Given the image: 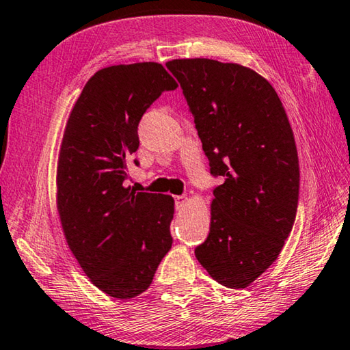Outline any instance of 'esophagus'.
Returning a JSON list of instances; mask_svg holds the SVG:
<instances>
[{
    "mask_svg": "<svg viewBox=\"0 0 350 350\" xmlns=\"http://www.w3.org/2000/svg\"><path fill=\"white\" fill-rule=\"evenodd\" d=\"M174 202H176V208L179 210V208H182L183 205H185L187 198L185 196H174Z\"/></svg>",
    "mask_w": 350,
    "mask_h": 350,
    "instance_id": "esophagus-1",
    "label": "esophagus"
}]
</instances>
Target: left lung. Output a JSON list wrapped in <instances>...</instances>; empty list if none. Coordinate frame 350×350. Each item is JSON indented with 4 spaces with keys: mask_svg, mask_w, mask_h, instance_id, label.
<instances>
[{
    "mask_svg": "<svg viewBox=\"0 0 350 350\" xmlns=\"http://www.w3.org/2000/svg\"><path fill=\"white\" fill-rule=\"evenodd\" d=\"M196 123L213 177L210 233L194 254L213 280L244 288L264 273L292 232L299 162L276 91L234 63L188 58L167 63Z\"/></svg>",
    "mask_w": 350,
    "mask_h": 350,
    "instance_id": "obj_1",
    "label": "left lung"
}]
</instances>
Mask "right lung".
I'll use <instances>...</instances> for the list:
<instances>
[{
	"label": "right lung",
	"instance_id": "add662e5",
	"mask_svg": "<svg viewBox=\"0 0 350 350\" xmlns=\"http://www.w3.org/2000/svg\"><path fill=\"white\" fill-rule=\"evenodd\" d=\"M176 88L159 63L105 68L83 88L64 129L57 173L63 232L83 271L112 298L145 292L173 245V198L123 183L142 116Z\"/></svg>",
	"mask_w": 350,
	"mask_h": 350
}]
</instances>
